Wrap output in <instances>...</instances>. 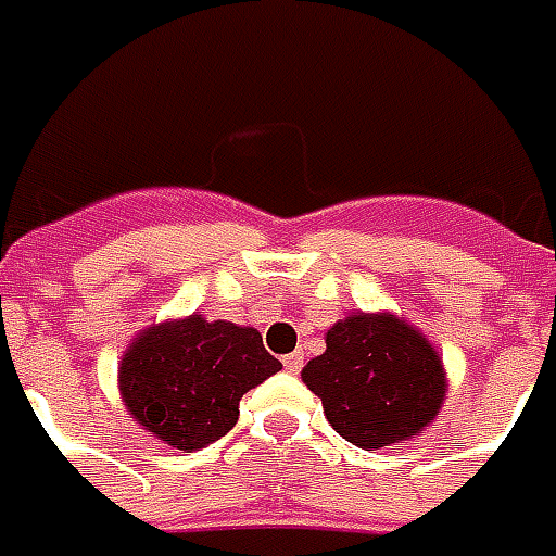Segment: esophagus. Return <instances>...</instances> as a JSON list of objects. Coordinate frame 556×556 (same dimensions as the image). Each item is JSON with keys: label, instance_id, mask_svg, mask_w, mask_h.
Here are the masks:
<instances>
[{"label": "esophagus", "instance_id": "esophagus-1", "mask_svg": "<svg viewBox=\"0 0 556 556\" xmlns=\"http://www.w3.org/2000/svg\"><path fill=\"white\" fill-rule=\"evenodd\" d=\"M302 365H305V356H302V353H287L285 356V368L290 374L302 371Z\"/></svg>", "mask_w": 556, "mask_h": 556}]
</instances>
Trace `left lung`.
<instances>
[{
    "mask_svg": "<svg viewBox=\"0 0 556 556\" xmlns=\"http://www.w3.org/2000/svg\"><path fill=\"white\" fill-rule=\"evenodd\" d=\"M323 413L353 446L383 448L422 434L443 397L434 344L395 314H350L326 332V353L302 368Z\"/></svg>",
    "mask_w": 556,
    "mask_h": 556,
    "instance_id": "1",
    "label": "left lung"
}]
</instances>
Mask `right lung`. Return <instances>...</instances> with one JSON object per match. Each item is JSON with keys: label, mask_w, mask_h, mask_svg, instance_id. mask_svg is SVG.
I'll return each mask as SVG.
<instances>
[{"label": "right lung", "mask_w": 556, "mask_h": 556, "mask_svg": "<svg viewBox=\"0 0 556 556\" xmlns=\"http://www.w3.org/2000/svg\"><path fill=\"white\" fill-rule=\"evenodd\" d=\"M281 371L251 326L203 314L149 326L125 350L119 392L128 416L173 448H203L239 419L248 389Z\"/></svg>", "instance_id": "1"}]
</instances>
